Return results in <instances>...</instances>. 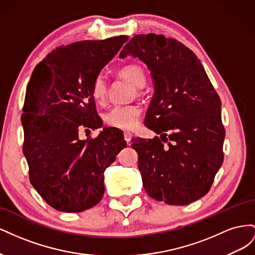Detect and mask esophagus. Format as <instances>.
Listing matches in <instances>:
<instances>
[{"label":"esophagus","mask_w":255,"mask_h":255,"mask_svg":"<svg viewBox=\"0 0 255 255\" xmlns=\"http://www.w3.org/2000/svg\"><path fill=\"white\" fill-rule=\"evenodd\" d=\"M125 140L128 142V144H129L130 143V139H132V137H133V135L130 134V133H128V132H125Z\"/></svg>","instance_id":"1"}]
</instances>
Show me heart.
Listing matches in <instances>:
<instances>
[{
    "instance_id": "obj_1",
    "label": "heart",
    "mask_w": 255,
    "mask_h": 255,
    "mask_svg": "<svg viewBox=\"0 0 255 255\" xmlns=\"http://www.w3.org/2000/svg\"><path fill=\"white\" fill-rule=\"evenodd\" d=\"M119 75L132 83L137 88H141L145 84V74L139 66L128 65L121 68ZM91 97L97 103H102L107 95V83L104 76L99 74L91 84ZM141 110L134 104L116 105L105 114V122L110 127L121 129H133L139 123Z\"/></svg>"
}]
</instances>
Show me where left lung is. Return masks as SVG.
<instances>
[{
  "mask_svg": "<svg viewBox=\"0 0 255 255\" xmlns=\"http://www.w3.org/2000/svg\"><path fill=\"white\" fill-rule=\"evenodd\" d=\"M120 58L148 66L154 91L145 126L160 137L133 138L144 190L171 205H186L210 191L223 161L226 129L221 101L196 54L164 35H135Z\"/></svg>",
  "mask_w": 255,
  "mask_h": 255,
  "instance_id": "obj_1",
  "label": "left lung"
}]
</instances>
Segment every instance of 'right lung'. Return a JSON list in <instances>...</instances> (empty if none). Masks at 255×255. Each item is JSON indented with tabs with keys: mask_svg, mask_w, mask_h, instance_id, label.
<instances>
[{
	"mask_svg": "<svg viewBox=\"0 0 255 255\" xmlns=\"http://www.w3.org/2000/svg\"><path fill=\"white\" fill-rule=\"evenodd\" d=\"M128 36L73 42L49 53L27 84L21 121L30 184L50 206L80 213L104 194V171L127 146L120 130L104 128L96 138L80 132L101 128L91 84Z\"/></svg>",
	"mask_w": 255,
	"mask_h": 255,
	"instance_id": "add662e5",
	"label": "right lung"
}]
</instances>
